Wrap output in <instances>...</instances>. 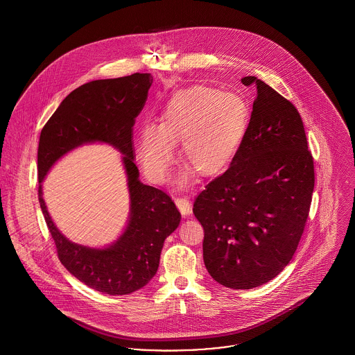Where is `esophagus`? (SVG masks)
I'll return each instance as SVG.
<instances>
[{"instance_id":"34e87169","label":"esophagus","mask_w":355,"mask_h":355,"mask_svg":"<svg viewBox=\"0 0 355 355\" xmlns=\"http://www.w3.org/2000/svg\"><path fill=\"white\" fill-rule=\"evenodd\" d=\"M175 205H177V207L180 209V211H181L182 216L187 217V216L191 214V203H190L189 198H187L186 196L175 198Z\"/></svg>"}]
</instances>
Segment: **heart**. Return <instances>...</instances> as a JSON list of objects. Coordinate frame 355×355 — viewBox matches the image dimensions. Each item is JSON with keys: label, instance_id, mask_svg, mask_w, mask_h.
Listing matches in <instances>:
<instances>
[{"label": "heart", "instance_id": "b5f03b06", "mask_svg": "<svg viewBox=\"0 0 355 355\" xmlns=\"http://www.w3.org/2000/svg\"><path fill=\"white\" fill-rule=\"evenodd\" d=\"M250 123L243 97L220 87L198 85L177 92L165 103L159 125H146L137 141V157L145 174L164 182L180 141L181 159L202 177L226 169L239 150Z\"/></svg>", "mask_w": 355, "mask_h": 355}]
</instances>
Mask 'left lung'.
Here are the masks:
<instances>
[{"mask_svg":"<svg viewBox=\"0 0 355 355\" xmlns=\"http://www.w3.org/2000/svg\"><path fill=\"white\" fill-rule=\"evenodd\" d=\"M257 97L246 137L229 169L193 206L203 227V262L225 287L253 288L285 269L311 205L314 161L291 102L254 76Z\"/></svg>","mask_w":355,"mask_h":355,"instance_id":"obj_1","label":"left lung"}]
</instances>
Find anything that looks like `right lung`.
Returning <instances> with one entry per match:
<instances>
[{
    "label": "right lung",
    "mask_w": 355,
    "mask_h": 355,
    "mask_svg": "<svg viewBox=\"0 0 355 355\" xmlns=\"http://www.w3.org/2000/svg\"><path fill=\"white\" fill-rule=\"evenodd\" d=\"M149 73L97 80L73 90L41 130L38 144V201L61 263L77 279L103 294L123 295L148 285L159 265L166 236L181 214L169 196L144 185L135 164L133 126L152 86ZM106 141L124 154L131 193V218L119 241L106 250L73 244L52 223L40 182L64 153L87 141Z\"/></svg>",
    "instance_id": "add662e5"
}]
</instances>
